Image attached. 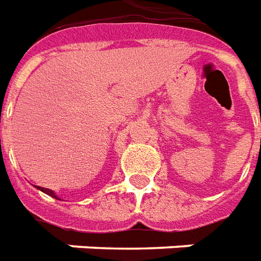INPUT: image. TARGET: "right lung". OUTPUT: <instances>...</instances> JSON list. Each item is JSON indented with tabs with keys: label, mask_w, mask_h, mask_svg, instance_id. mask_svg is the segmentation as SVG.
Here are the masks:
<instances>
[{
	"label": "right lung",
	"mask_w": 261,
	"mask_h": 261,
	"mask_svg": "<svg viewBox=\"0 0 261 261\" xmlns=\"http://www.w3.org/2000/svg\"><path fill=\"white\" fill-rule=\"evenodd\" d=\"M35 187H36L38 190H40L42 193L47 194V195H50V197H53V198L60 199V198H59V197H57V195H56V193H55V191H51V190H49V188H43V187H38V186H35Z\"/></svg>",
	"instance_id": "1"
}]
</instances>
